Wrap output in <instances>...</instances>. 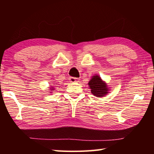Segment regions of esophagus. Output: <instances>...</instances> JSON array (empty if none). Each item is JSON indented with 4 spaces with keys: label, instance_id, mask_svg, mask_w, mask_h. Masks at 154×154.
<instances>
[{
    "label": "esophagus",
    "instance_id": "34e87169",
    "mask_svg": "<svg viewBox=\"0 0 154 154\" xmlns=\"http://www.w3.org/2000/svg\"><path fill=\"white\" fill-rule=\"evenodd\" d=\"M78 81L77 78H75V77H70L69 78V82L71 83H74V82H77Z\"/></svg>",
    "mask_w": 154,
    "mask_h": 154
}]
</instances>
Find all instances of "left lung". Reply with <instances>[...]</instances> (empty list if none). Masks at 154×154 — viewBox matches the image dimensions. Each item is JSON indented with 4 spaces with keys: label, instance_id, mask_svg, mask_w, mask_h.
<instances>
[{
    "label": "left lung",
    "instance_id": "obj_1",
    "mask_svg": "<svg viewBox=\"0 0 154 154\" xmlns=\"http://www.w3.org/2000/svg\"><path fill=\"white\" fill-rule=\"evenodd\" d=\"M88 85L91 89V92L96 97H103L109 93L108 85L97 75H94Z\"/></svg>",
    "mask_w": 154,
    "mask_h": 154
}]
</instances>
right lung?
I'll use <instances>...</instances> for the list:
<instances>
[{
  "instance_id": "obj_1",
  "label": "right lung",
  "mask_w": 154,
  "mask_h": 154,
  "mask_svg": "<svg viewBox=\"0 0 154 154\" xmlns=\"http://www.w3.org/2000/svg\"><path fill=\"white\" fill-rule=\"evenodd\" d=\"M50 89L51 90V91H52V90H54V88H50Z\"/></svg>"
}]
</instances>
